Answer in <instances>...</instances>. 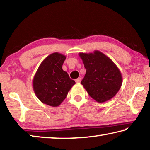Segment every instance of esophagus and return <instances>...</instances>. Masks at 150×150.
Listing matches in <instances>:
<instances>
[{"mask_svg":"<svg viewBox=\"0 0 150 150\" xmlns=\"http://www.w3.org/2000/svg\"><path fill=\"white\" fill-rule=\"evenodd\" d=\"M81 81V77L78 78V79H77L75 80V82L77 83H80Z\"/></svg>","mask_w":150,"mask_h":150,"instance_id":"esophagus-1","label":"esophagus"}]
</instances>
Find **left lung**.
<instances>
[{"label": "left lung", "mask_w": 150, "mask_h": 150, "mask_svg": "<svg viewBox=\"0 0 150 150\" xmlns=\"http://www.w3.org/2000/svg\"><path fill=\"white\" fill-rule=\"evenodd\" d=\"M79 55L86 69L81 84L91 97L98 103L114 97L122 83L121 73L115 63L99 51Z\"/></svg>", "instance_id": "1"}]
</instances>
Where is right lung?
<instances>
[{"mask_svg": "<svg viewBox=\"0 0 150 150\" xmlns=\"http://www.w3.org/2000/svg\"><path fill=\"white\" fill-rule=\"evenodd\" d=\"M66 57L55 52L50 54L39 66L33 79V88L42 103L57 106L65 100L67 93L75 84L62 69Z\"/></svg>", "mask_w": 150, "mask_h": 150, "instance_id": "add662e5", "label": "right lung"}]
</instances>
